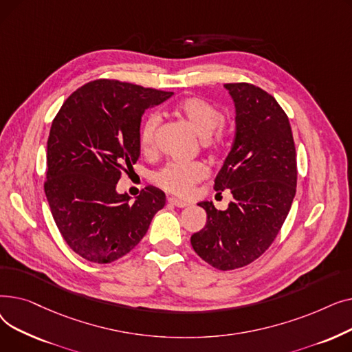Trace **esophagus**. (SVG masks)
Here are the masks:
<instances>
[{
  "label": "esophagus",
  "mask_w": 352,
  "mask_h": 352,
  "mask_svg": "<svg viewBox=\"0 0 352 352\" xmlns=\"http://www.w3.org/2000/svg\"><path fill=\"white\" fill-rule=\"evenodd\" d=\"M168 202L178 208H184V207H188L190 202L186 201V199H181V198H177V197H170L168 198Z\"/></svg>",
  "instance_id": "esophagus-1"
}]
</instances>
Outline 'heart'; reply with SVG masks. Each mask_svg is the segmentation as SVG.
I'll list each match as a JSON object with an SVG mask.
<instances>
[{
	"instance_id": "heart-1",
	"label": "heart",
	"mask_w": 352,
	"mask_h": 352,
	"mask_svg": "<svg viewBox=\"0 0 352 352\" xmlns=\"http://www.w3.org/2000/svg\"><path fill=\"white\" fill-rule=\"evenodd\" d=\"M174 111L177 116L186 120L210 146L219 148L226 142L227 131L221 125L223 113L215 104L201 97H188L177 102ZM158 125L160 117L157 114L146 116L142 121L140 128V145L142 151L148 153L154 148ZM207 175L208 168L204 162H171L166 164L162 170L157 173L155 181L166 191L187 195L191 192L195 184L204 179Z\"/></svg>"
}]
</instances>
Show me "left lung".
Listing matches in <instances>:
<instances>
[{
	"mask_svg": "<svg viewBox=\"0 0 352 352\" xmlns=\"http://www.w3.org/2000/svg\"><path fill=\"white\" fill-rule=\"evenodd\" d=\"M235 104V137L214 190H231L226 211L199 202L207 224L191 236L194 251L221 271L241 268L272 244L297 188V158L284 109L267 91L247 82L224 85Z\"/></svg>",
	"mask_w": 352,
	"mask_h": 352,
	"instance_id": "left-lung-1",
	"label": "left lung"
}]
</instances>
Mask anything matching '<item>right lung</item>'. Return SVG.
Segmentation results:
<instances>
[{
	"label": "right lung",
	"instance_id": "right-lung-1",
	"mask_svg": "<svg viewBox=\"0 0 352 352\" xmlns=\"http://www.w3.org/2000/svg\"><path fill=\"white\" fill-rule=\"evenodd\" d=\"M173 94L96 80L74 91L55 116L44 191L65 243L84 260L108 264L128 254L165 206L155 187H145L133 204L116 188L140 157L144 111Z\"/></svg>",
	"mask_w": 352,
	"mask_h": 352
}]
</instances>
